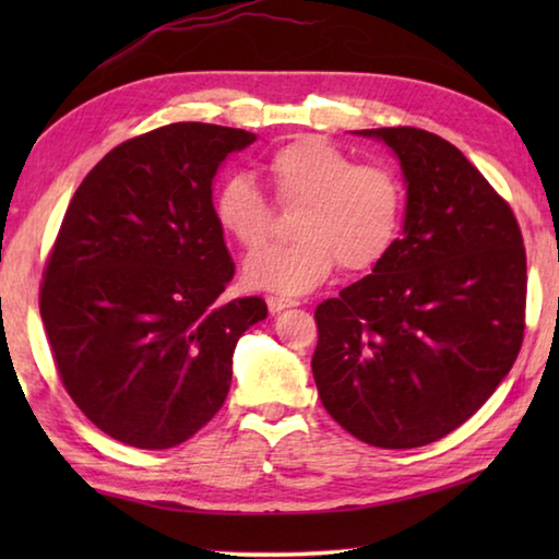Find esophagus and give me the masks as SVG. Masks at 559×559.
Here are the masks:
<instances>
[{"label": "esophagus", "instance_id": "34e87169", "mask_svg": "<svg viewBox=\"0 0 559 559\" xmlns=\"http://www.w3.org/2000/svg\"><path fill=\"white\" fill-rule=\"evenodd\" d=\"M266 302H269V310H271L273 316L281 313V310H286V308L298 306V300H293V298H276V296H271Z\"/></svg>", "mask_w": 559, "mask_h": 559}]
</instances>
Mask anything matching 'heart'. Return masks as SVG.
Returning a JSON list of instances; mask_svg holds the SVG:
<instances>
[{
	"mask_svg": "<svg viewBox=\"0 0 559 559\" xmlns=\"http://www.w3.org/2000/svg\"><path fill=\"white\" fill-rule=\"evenodd\" d=\"M273 200L298 210L296 241L263 253L276 229V210L246 175H231L214 192L222 231L257 253L246 261L251 288L298 296L323 283L330 271L365 273L386 259L402 231L404 185L390 165L357 163L347 150L306 135L266 157Z\"/></svg>",
	"mask_w": 559,
	"mask_h": 559,
	"instance_id": "heart-1",
	"label": "heart"
}]
</instances>
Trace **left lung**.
Listing matches in <instances>:
<instances>
[{
	"label": "left lung",
	"mask_w": 559,
	"mask_h": 559,
	"mask_svg": "<svg viewBox=\"0 0 559 559\" xmlns=\"http://www.w3.org/2000/svg\"><path fill=\"white\" fill-rule=\"evenodd\" d=\"M380 138L406 179L404 234L370 276L316 308L313 377L355 439L416 449L471 419L523 345L527 261L510 204L459 147L419 128Z\"/></svg>",
	"instance_id": "obj_1"
}]
</instances>
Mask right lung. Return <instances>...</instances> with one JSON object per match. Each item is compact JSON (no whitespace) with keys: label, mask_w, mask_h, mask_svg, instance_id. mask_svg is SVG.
<instances>
[{"label":"right lung","mask_w":559,"mask_h":559,"mask_svg":"<svg viewBox=\"0 0 559 559\" xmlns=\"http://www.w3.org/2000/svg\"><path fill=\"white\" fill-rule=\"evenodd\" d=\"M253 132L173 122L130 138L75 189L46 259L39 310L56 372L96 427L173 449L222 409L259 296L224 300L234 261L212 179Z\"/></svg>","instance_id":"right-lung-1"}]
</instances>
